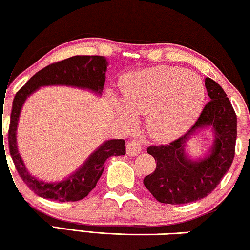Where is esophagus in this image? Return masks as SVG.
<instances>
[{
    "mask_svg": "<svg viewBox=\"0 0 250 250\" xmlns=\"http://www.w3.org/2000/svg\"><path fill=\"white\" fill-rule=\"evenodd\" d=\"M142 150V146L137 141H131L126 145V154L130 156L138 155Z\"/></svg>",
    "mask_w": 250,
    "mask_h": 250,
    "instance_id": "esophagus-1",
    "label": "esophagus"
}]
</instances>
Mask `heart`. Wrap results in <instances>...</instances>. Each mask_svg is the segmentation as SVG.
Returning <instances> with one entry per match:
<instances>
[{
    "instance_id": "heart-1",
    "label": "heart",
    "mask_w": 250,
    "mask_h": 250,
    "mask_svg": "<svg viewBox=\"0 0 250 250\" xmlns=\"http://www.w3.org/2000/svg\"><path fill=\"white\" fill-rule=\"evenodd\" d=\"M124 104L118 111L128 125L133 115L146 116V128L156 140L184 133L200 116L205 99L201 78L180 67L159 66L135 71L122 82Z\"/></svg>"
}]
</instances>
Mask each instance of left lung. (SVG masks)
<instances>
[{
    "mask_svg": "<svg viewBox=\"0 0 250 250\" xmlns=\"http://www.w3.org/2000/svg\"><path fill=\"white\" fill-rule=\"evenodd\" d=\"M209 101L197 121L184 135L166 146H151L156 168L143 183L156 200L164 204H186L202 200L221 183L235 156L237 117L223 88L213 79H205ZM213 130V146L205 158L193 161L185 153V143L200 128Z\"/></svg>",
    "mask_w": 250,
    "mask_h": 250,
    "instance_id": "1",
    "label": "left lung"
}]
</instances>
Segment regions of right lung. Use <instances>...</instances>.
<instances>
[{
  "label": "right lung",
  "instance_id": "obj_1",
  "mask_svg": "<svg viewBox=\"0 0 250 250\" xmlns=\"http://www.w3.org/2000/svg\"><path fill=\"white\" fill-rule=\"evenodd\" d=\"M107 66L108 62L104 56H73L46 66L16 92L8 129L10 153L21 179L39 196L58 202L83 200L96 188L97 182L104 172L105 160L112 155L125 154L124 139L108 140L92 152L83 166L64 181L48 183L29 174L22 156L20 155L16 142L20 113L27 97L44 86L76 87L88 89L100 96L104 90Z\"/></svg>",
  "mask_w": 250,
  "mask_h": 250
}]
</instances>
